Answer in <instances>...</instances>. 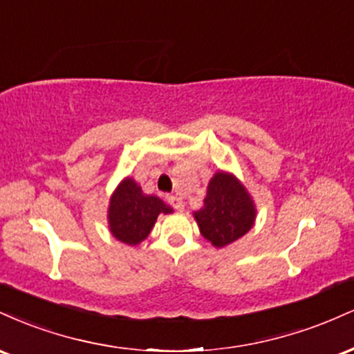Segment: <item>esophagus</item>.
<instances>
[{
    "label": "esophagus",
    "instance_id": "obj_1",
    "mask_svg": "<svg viewBox=\"0 0 354 354\" xmlns=\"http://www.w3.org/2000/svg\"><path fill=\"white\" fill-rule=\"evenodd\" d=\"M168 203L176 211H183V208H185V205H183L181 198H178V196H168Z\"/></svg>",
    "mask_w": 354,
    "mask_h": 354
}]
</instances>
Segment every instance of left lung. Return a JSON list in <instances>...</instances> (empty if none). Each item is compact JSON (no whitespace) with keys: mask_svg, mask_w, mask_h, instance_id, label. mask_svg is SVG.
<instances>
[{"mask_svg":"<svg viewBox=\"0 0 354 354\" xmlns=\"http://www.w3.org/2000/svg\"><path fill=\"white\" fill-rule=\"evenodd\" d=\"M254 216V205L245 186L233 174L221 171L211 178L205 206L194 213L203 236L218 248L245 236Z\"/></svg>","mask_w":354,"mask_h":354,"instance_id":"obj_1","label":"left lung"}]
</instances>
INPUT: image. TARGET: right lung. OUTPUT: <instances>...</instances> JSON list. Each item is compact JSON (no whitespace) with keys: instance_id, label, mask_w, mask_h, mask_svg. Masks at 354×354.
Returning a JSON list of instances; mask_svg holds the SVG:
<instances>
[{"instance_id":"1","label":"right lung","mask_w":354,"mask_h":354,"mask_svg":"<svg viewBox=\"0 0 354 354\" xmlns=\"http://www.w3.org/2000/svg\"><path fill=\"white\" fill-rule=\"evenodd\" d=\"M171 211L160 198L146 196L131 178H126L109 203V230L121 243L135 246L148 236L158 214Z\"/></svg>"}]
</instances>
